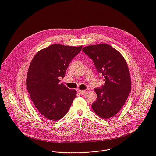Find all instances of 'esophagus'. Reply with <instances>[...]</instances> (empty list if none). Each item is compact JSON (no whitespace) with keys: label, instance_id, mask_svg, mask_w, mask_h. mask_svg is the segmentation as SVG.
<instances>
[{"label":"esophagus","instance_id":"esophagus-1","mask_svg":"<svg viewBox=\"0 0 156 156\" xmlns=\"http://www.w3.org/2000/svg\"><path fill=\"white\" fill-rule=\"evenodd\" d=\"M78 92H80V94L84 95V94H85L87 93V90H80V89H79V90H78Z\"/></svg>","mask_w":156,"mask_h":156}]
</instances>
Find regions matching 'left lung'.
I'll return each instance as SVG.
<instances>
[{
    "label": "left lung",
    "instance_id": "8db88e82",
    "mask_svg": "<svg viewBox=\"0 0 156 156\" xmlns=\"http://www.w3.org/2000/svg\"><path fill=\"white\" fill-rule=\"evenodd\" d=\"M82 50L92 59L98 73L105 77V85L94 89L97 100L92 104L100 117L109 119L124 106L131 91V78L122 55L107 44L91 45Z\"/></svg>",
    "mask_w": 156,
    "mask_h": 156
}]
</instances>
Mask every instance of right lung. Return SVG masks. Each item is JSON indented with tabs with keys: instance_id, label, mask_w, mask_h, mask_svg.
I'll return each instance as SVG.
<instances>
[{
	"instance_id": "add662e5",
	"label": "right lung",
	"mask_w": 156,
	"mask_h": 156,
	"mask_svg": "<svg viewBox=\"0 0 156 156\" xmlns=\"http://www.w3.org/2000/svg\"><path fill=\"white\" fill-rule=\"evenodd\" d=\"M82 46L53 44L40 50L29 67L26 86L30 98L39 112L47 119L58 121L69 111L77 91L60 84L71 60Z\"/></svg>"
}]
</instances>
